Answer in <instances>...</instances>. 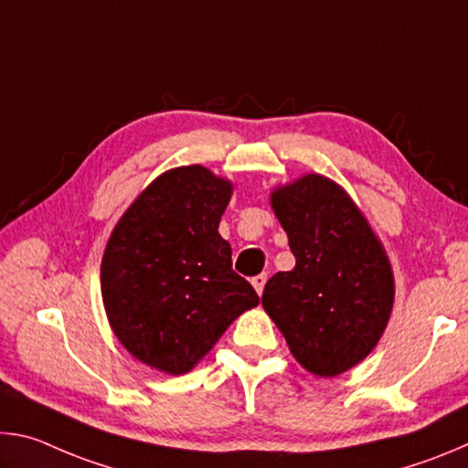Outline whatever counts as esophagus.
<instances>
[{
    "instance_id": "34e87169",
    "label": "esophagus",
    "mask_w": 468,
    "mask_h": 468,
    "mask_svg": "<svg viewBox=\"0 0 468 468\" xmlns=\"http://www.w3.org/2000/svg\"><path fill=\"white\" fill-rule=\"evenodd\" d=\"M266 281H268L266 274H258V276H253V279H251V284H253V289H256L258 295H262V292H264Z\"/></svg>"
}]
</instances>
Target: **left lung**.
<instances>
[{
  "instance_id": "obj_1",
  "label": "left lung",
  "mask_w": 468,
  "mask_h": 468,
  "mask_svg": "<svg viewBox=\"0 0 468 468\" xmlns=\"http://www.w3.org/2000/svg\"><path fill=\"white\" fill-rule=\"evenodd\" d=\"M271 206L295 268L266 282L262 305L310 374L335 378L374 351L390 320L394 272L379 237L343 186L305 173Z\"/></svg>"
}]
</instances>
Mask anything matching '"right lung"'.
<instances>
[{"instance_id":"add662e5","label":"right lung","mask_w":468,"mask_h":468,"mask_svg":"<svg viewBox=\"0 0 468 468\" xmlns=\"http://www.w3.org/2000/svg\"><path fill=\"white\" fill-rule=\"evenodd\" d=\"M233 181L202 165L158 176L130 204L101 262L109 326L132 357L169 376L192 371L233 320L260 303L218 233Z\"/></svg>"}]
</instances>
